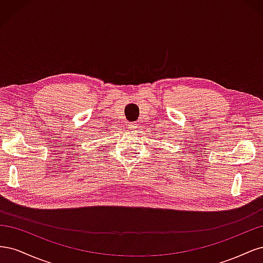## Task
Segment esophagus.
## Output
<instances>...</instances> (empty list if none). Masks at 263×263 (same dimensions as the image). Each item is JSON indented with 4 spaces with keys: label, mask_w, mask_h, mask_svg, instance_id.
<instances>
[{
    "label": "esophagus",
    "mask_w": 263,
    "mask_h": 263,
    "mask_svg": "<svg viewBox=\"0 0 263 263\" xmlns=\"http://www.w3.org/2000/svg\"><path fill=\"white\" fill-rule=\"evenodd\" d=\"M128 128H130L132 130H135V129H137L138 128V125H137V123H129L128 124Z\"/></svg>",
    "instance_id": "34e87169"
}]
</instances>
